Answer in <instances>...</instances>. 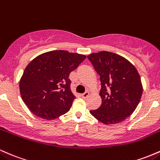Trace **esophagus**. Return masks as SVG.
<instances>
[{
  "label": "esophagus",
  "instance_id": "obj_1",
  "mask_svg": "<svg viewBox=\"0 0 160 160\" xmlns=\"http://www.w3.org/2000/svg\"><path fill=\"white\" fill-rule=\"evenodd\" d=\"M81 96H82V98H88V97L89 96V92H88V91H86V92L84 93V94H82V95H81Z\"/></svg>",
  "mask_w": 160,
  "mask_h": 160
}]
</instances>
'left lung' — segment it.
Listing matches in <instances>:
<instances>
[{
  "label": "left lung",
  "mask_w": 160,
  "mask_h": 160,
  "mask_svg": "<svg viewBox=\"0 0 160 160\" xmlns=\"http://www.w3.org/2000/svg\"><path fill=\"white\" fill-rule=\"evenodd\" d=\"M100 75L102 103L91 114L106 125L119 123L129 117L138 107L143 93L141 77L128 60L108 51L88 56Z\"/></svg>",
  "instance_id": "left-lung-1"
}]
</instances>
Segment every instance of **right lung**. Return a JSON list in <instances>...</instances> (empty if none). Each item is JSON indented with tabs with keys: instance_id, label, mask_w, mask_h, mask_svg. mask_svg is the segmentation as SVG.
Wrapping results in <instances>:
<instances>
[{
	"instance_id": "right-lung-1",
	"label": "right lung",
	"mask_w": 160,
	"mask_h": 160,
	"mask_svg": "<svg viewBox=\"0 0 160 160\" xmlns=\"http://www.w3.org/2000/svg\"><path fill=\"white\" fill-rule=\"evenodd\" d=\"M85 58V55L60 50L42 53L28 63L19 81V91L32 113L52 120L70 109L75 97L69 74Z\"/></svg>"
}]
</instances>
